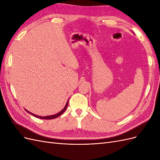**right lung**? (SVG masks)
Segmentation results:
<instances>
[{
    "label": "right lung",
    "mask_w": 160,
    "mask_h": 160,
    "mask_svg": "<svg viewBox=\"0 0 160 160\" xmlns=\"http://www.w3.org/2000/svg\"><path fill=\"white\" fill-rule=\"evenodd\" d=\"M68 103H69V100L67 101V103H66V105H65V108H64L63 109H62L60 111V112L57 113V114L52 115L45 116V117H41V116H38V115H35V114H33V113H32L29 112V111H28L27 110H26L27 111V112H28V113H30V114L32 115L33 116H35V117H36V118H40V119H55V118H57V117H59V116H60L61 114L65 112V110H66V109H67V105H68Z\"/></svg>",
    "instance_id": "right-lung-1"
}]
</instances>
